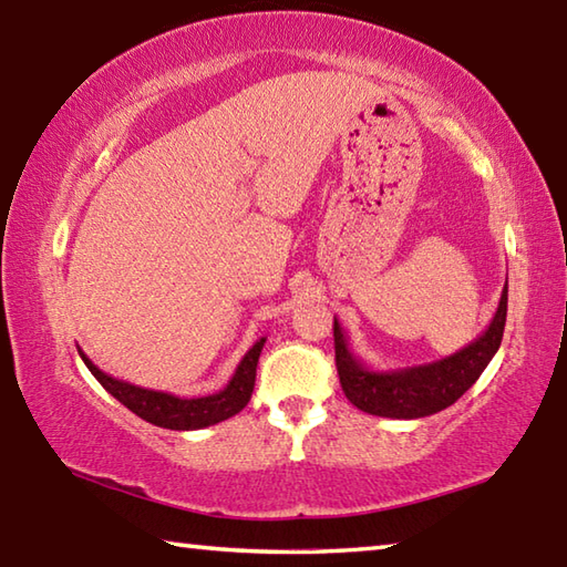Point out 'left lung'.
Here are the masks:
<instances>
[{"mask_svg": "<svg viewBox=\"0 0 567 567\" xmlns=\"http://www.w3.org/2000/svg\"><path fill=\"white\" fill-rule=\"evenodd\" d=\"M505 318L507 285L501 295V305H497L493 322L467 348L443 360L388 372L370 370L368 364L354 358L348 334H344L338 318H334V364H338L344 398L358 410L380 417L415 420L435 415V412L453 405L483 375L487 362L493 360V354L503 342Z\"/></svg>", "mask_w": 567, "mask_h": 567, "instance_id": "1", "label": "left lung"}]
</instances>
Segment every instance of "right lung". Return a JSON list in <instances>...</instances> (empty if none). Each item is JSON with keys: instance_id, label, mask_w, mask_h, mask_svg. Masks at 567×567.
Here are the masks:
<instances>
[{"instance_id": "1", "label": "right lung", "mask_w": 567, "mask_h": 567, "mask_svg": "<svg viewBox=\"0 0 567 567\" xmlns=\"http://www.w3.org/2000/svg\"><path fill=\"white\" fill-rule=\"evenodd\" d=\"M262 344L265 338L257 340L252 348L247 350L245 358L239 360L233 380L227 382V388L207 398H177L169 395V392L130 385V382L102 372L82 350L80 358L87 364L92 375L100 380V385L107 390L112 398H117L124 408H130L134 415L167 430H199L237 415V412L247 405L255 390L257 360H260Z\"/></svg>"}]
</instances>
